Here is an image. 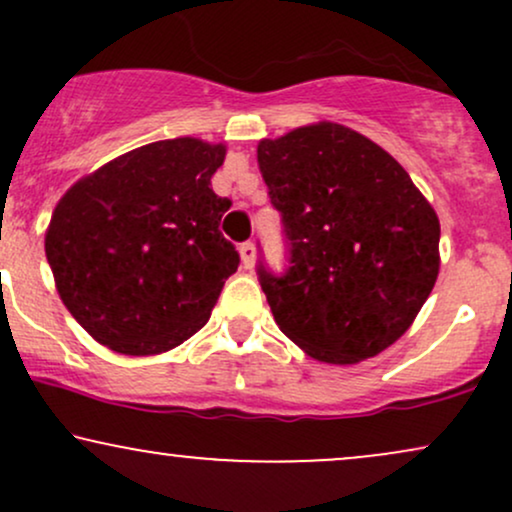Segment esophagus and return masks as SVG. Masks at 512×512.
<instances>
[{"instance_id": "obj_1", "label": "esophagus", "mask_w": 512, "mask_h": 512, "mask_svg": "<svg viewBox=\"0 0 512 512\" xmlns=\"http://www.w3.org/2000/svg\"><path fill=\"white\" fill-rule=\"evenodd\" d=\"M255 257H257L255 245H252V243L240 245V260H243L245 269H252V264H255Z\"/></svg>"}]
</instances>
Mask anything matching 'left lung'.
I'll use <instances>...</instances> for the list:
<instances>
[{
  "label": "left lung",
  "mask_w": 512,
  "mask_h": 512,
  "mask_svg": "<svg viewBox=\"0 0 512 512\" xmlns=\"http://www.w3.org/2000/svg\"><path fill=\"white\" fill-rule=\"evenodd\" d=\"M257 163L289 245L284 274L257 264L279 330L317 361L378 356L436 284V211L385 149L334 122L262 139Z\"/></svg>",
  "instance_id": "obj_1"
}]
</instances>
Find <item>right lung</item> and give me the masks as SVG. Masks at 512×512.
<instances>
[{
	"label": "right lung",
	"instance_id": "right-lung-1",
	"mask_svg": "<svg viewBox=\"0 0 512 512\" xmlns=\"http://www.w3.org/2000/svg\"><path fill=\"white\" fill-rule=\"evenodd\" d=\"M226 146L180 137L139 146L60 199L45 255L62 303L117 354L175 349L207 325L240 255L211 190Z\"/></svg>",
	"mask_w": 512,
	"mask_h": 512
}]
</instances>
